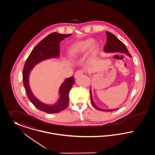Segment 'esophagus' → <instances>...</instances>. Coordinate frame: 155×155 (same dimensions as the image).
Wrapping results in <instances>:
<instances>
[{
    "instance_id": "obj_1",
    "label": "esophagus",
    "mask_w": 155,
    "mask_h": 155,
    "mask_svg": "<svg viewBox=\"0 0 155 155\" xmlns=\"http://www.w3.org/2000/svg\"><path fill=\"white\" fill-rule=\"evenodd\" d=\"M83 74V71H82V70H78V71H77L75 73V74H74V77H75V78H77V77H78L80 75H81Z\"/></svg>"
}]
</instances>
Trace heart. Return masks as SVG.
Wrapping results in <instances>:
<instances>
[{
	"label": "heart",
	"instance_id": "b5f03b06",
	"mask_svg": "<svg viewBox=\"0 0 155 155\" xmlns=\"http://www.w3.org/2000/svg\"><path fill=\"white\" fill-rule=\"evenodd\" d=\"M94 43L92 38H88L81 41H78L74 43L68 50V53L71 58H77L85 53ZM98 46L94 44L92 47V51H96Z\"/></svg>",
	"mask_w": 155,
	"mask_h": 155
}]
</instances>
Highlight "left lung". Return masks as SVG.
<instances>
[{"instance_id":"1","label":"left lung","mask_w":155,"mask_h":155,"mask_svg":"<svg viewBox=\"0 0 155 155\" xmlns=\"http://www.w3.org/2000/svg\"><path fill=\"white\" fill-rule=\"evenodd\" d=\"M107 36V41L105 46H104V51L105 52H108V53H112V52H119V53H124L127 55H129L130 57H131V55L129 53L128 50L125 46V45L120 41L119 40L118 38L114 36L112 33L107 31L106 32ZM90 98H91V104L92 106L95 108L96 109L98 110H100L102 111H105V112H110V111H113L117 109H101L100 108L96 106L93 101L92 97V94H91V89H90Z\"/></svg>"}]
</instances>
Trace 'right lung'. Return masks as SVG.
I'll return each mask as SVG.
<instances>
[{
	"instance_id": "add662e5",
	"label": "right lung",
	"mask_w": 155,
	"mask_h": 155,
	"mask_svg": "<svg viewBox=\"0 0 155 155\" xmlns=\"http://www.w3.org/2000/svg\"><path fill=\"white\" fill-rule=\"evenodd\" d=\"M71 34L63 35L52 33L40 41L28 55L23 70V85L28 98L37 109L48 114L58 113L68 105L69 92L75 82L73 77L67 78L60 88V98L53 105H48L40 102L33 95L28 84V76L35 65L47 58L58 57L60 55V43Z\"/></svg>"
}]
</instances>
